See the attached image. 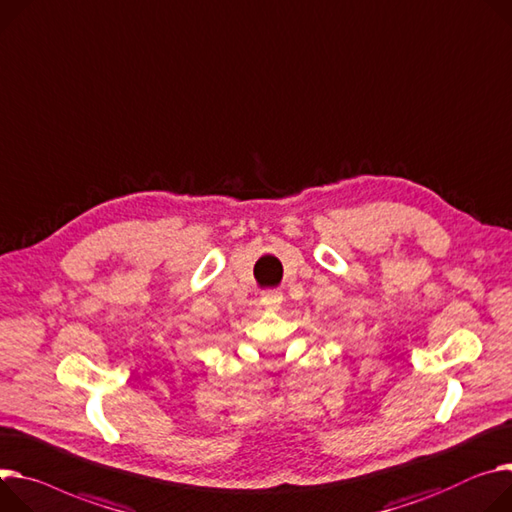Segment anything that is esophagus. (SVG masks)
<instances>
[{
	"instance_id": "34e87169",
	"label": "esophagus",
	"mask_w": 512,
	"mask_h": 512,
	"mask_svg": "<svg viewBox=\"0 0 512 512\" xmlns=\"http://www.w3.org/2000/svg\"><path fill=\"white\" fill-rule=\"evenodd\" d=\"M283 301V295L279 291H264L262 297H260V303L266 307V309H279Z\"/></svg>"
}]
</instances>
